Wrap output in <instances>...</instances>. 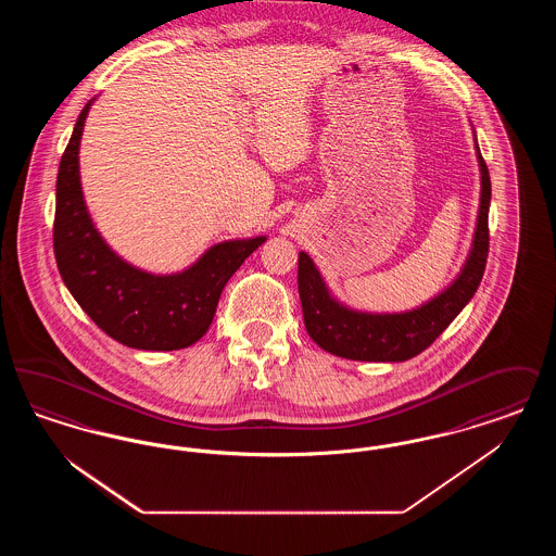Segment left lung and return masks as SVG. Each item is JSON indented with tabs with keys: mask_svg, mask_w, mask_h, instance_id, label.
I'll list each match as a JSON object with an SVG mask.
<instances>
[{
	"mask_svg": "<svg viewBox=\"0 0 556 556\" xmlns=\"http://www.w3.org/2000/svg\"><path fill=\"white\" fill-rule=\"evenodd\" d=\"M476 150L481 170V198L473 245L467 263L460 275L452 281V286L433 300L425 302L424 306L394 315H372L345 308L344 304H340L329 293L311 256L306 252H300L298 291L304 325L315 344L327 350L329 354L350 361L402 363L421 354L425 348L433 344L435 338L467 306L481 283L490 248L488 211L492 186L477 141Z\"/></svg>",
	"mask_w": 556,
	"mask_h": 556,
	"instance_id": "left-lung-1",
	"label": "left lung"
}]
</instances>
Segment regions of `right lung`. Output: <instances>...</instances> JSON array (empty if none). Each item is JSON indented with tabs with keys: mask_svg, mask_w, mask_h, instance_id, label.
Listing matches in <instances>:
<instances>
[{
	"mask_svg": "<svg viewBox=\"0 0 556 556\" xmlns=\"http://www.w3.org/2000/svg\"><path fill=\"white\" fill-rule=\"evenodd\" d=\"M93 102V100H91ZM80 110L55 181L53 252L64 286L112 340L137 350H181L211 327L223 288L266 238L212 245L184 273L152 275L116 256L91 223L79 177Z\"/></svg>",
	"mask_w": 556,
	"mask_h": 556,
	"instance_id": "add662e5",
	"label": "right lung"
}]
</instances>
